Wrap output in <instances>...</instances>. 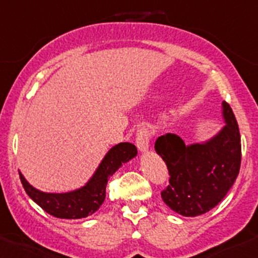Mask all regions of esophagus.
<instances>
[{"label": "esophagus", "mask_w": 258, "mask_h": 258, "mask_svg": "<svg viewBox=\"0 0 258 258\" xmlns=\"http://www.w3.org/2000/svg\"><path fill=\"white\" fill-rule=\"evenodd\" d=\"M151 141V131L147 127H141V128L137 131L136 135V146L141 152L148 150V146H150Z\"/></svg>", "instance_id": "esophagus-1"}]
</instances>
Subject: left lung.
I'll return each instance as SVG.
<instances>
[{"mask_svg":"<svg viewBox=\"0 0 258 258\" xmlns=\"http://www.w3.org/2000/svg\"><path fill=\"white\" fill-rule=\"evenodd\" d=\"M226 126L210 141L186 146L175 134L156 140L155 150L167 165L170 184L163 202L186 217L217 206L235 183L241 166V136L232 108L222 102Z\"/></svg>","mask_w":258,"mask_h":258,"instance_id":"left-lung-1","label":"left lung"}]
</instances>
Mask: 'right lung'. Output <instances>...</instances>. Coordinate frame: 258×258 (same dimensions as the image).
Masks as SVG:
<instances>
[{
    "mask_svg": "<svg viewBox=\"0 0 258 258\" xmlns=\"http://www.w3.org/2000/svg\"><path fill=\"white\" fill-rule=\"evenodd\" d=\"M136 155V146L130 142H121L113 146L90 181L81 188L66 194H46L36 189L26 181L21 172L20 179L26 194L51 216L69 220L85 218L95 213L105 201L106 186L110 176Z\"/></svg>",
    "mask_w": 258,
    "mask_h": 258,
    "instance_id": "obj_1",
    "label": "right lung"
}]
</instances>
